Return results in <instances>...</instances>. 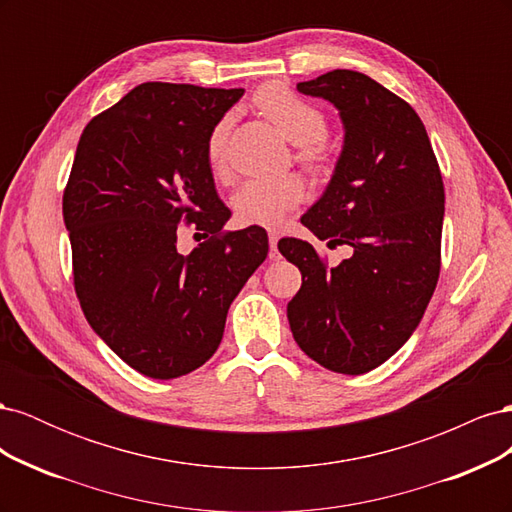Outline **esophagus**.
<instances>
[{"label": "esophagus", "mask_w": 512, "mask_h": 512, "mask_svg": "<svg viewBox=\"0 0 512 512\" xmlns=\"http://www.w3.org/2000/svg\"><path fill=\"white\" fill-rule=\"evenodd\" d=\"M269 258L271 260H280V252H277V235L275 232H269Z\"/></svg>", "instance_id": "obj_1"}]
</instances>
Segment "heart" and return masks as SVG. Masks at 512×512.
<instances>
[{
	"label": "heart",
	"mask_w": 512,
	"mask_h": 512,
	"mask_svg": "<svg viewBox=\"0 0 512 512\" xmlns=\"http://www.w3.org/2000/svg\"><path fill=\"white\" fill-rule=\"evenodd\" d=\"M256 106L265 113L288 141L297 143L294 160L314 177H327L335 166V153L327 143L329 119L318 106L303 100L280 83L260 87L254 96ZM228 134L230 117L213 123L205 143V160L215 179H228ZM305 185L297 175L280 179H250L241 183L230 196V209L243 226L275 228L286 215L301 205Z\"/></svg>",
	"instance_id": "1"
}]
</instances>
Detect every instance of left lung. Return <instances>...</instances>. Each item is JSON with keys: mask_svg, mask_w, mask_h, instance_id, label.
<instances>
[{"mask_svg": "<svg viewBox=\"0 0 512 512\" xmlns=\"http://www.w3.org/2000/svg\"><path fill=\"white\" fill-rule=\"evenodd\" d=\"M297 89L333 102L346 128L329 188L301 222L350 256L329 267L312 243L280 239L282 256L303 275L288 322L309 359L359 376L408 342L436 290L442 173L421 117L369 76L333 70Z\"/></svg>", "mask_w": 512, "mask_h": 512, "instance_id": "1", "label": "left lung"}]
</instances>
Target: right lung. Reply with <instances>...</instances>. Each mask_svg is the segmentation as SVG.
Returning <instances> with one entry per match:
<instances>
[{
	"instance_id": "add662e5",
	"label": "right lung",
	"mask_w": 512,
	"mask_h": 512,
	"mask_svg": "<svg viewBox=\"0 0 512 512\" xmlns=\"http://www.w3.org/2000/svg\"><path fill=\"white\" fill-rule=\"evenodd\" d=\"M243 89L143 83L91 119L64 190L74 290L106 346L138 374H190L218 350L230 303L265 262L267 230H222L230 211L205 160ZM183 227L208 241L188 257Z\"/></svg>"
}]
</instances>
